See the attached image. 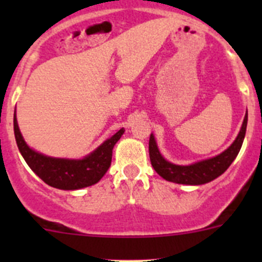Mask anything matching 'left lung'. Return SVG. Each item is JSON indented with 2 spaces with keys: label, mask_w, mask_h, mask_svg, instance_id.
<instances>
[{
  "label": "left lung",
  "mask_w": 262,
  "mask_h": 262,
  "mask_svg": "<svg viewBox=\"0 0 262 262\" xmlns=\"http://www.w3.org/2000/svg\"><path fill=\"white\" fill-rule=\"evenodd\" d=\"M246 128H247V113H246L244 123H242L241 130H239L238 136L234 139L233 143L227 148L224 152L221 155L215 156V157L208 158V160L199 161L192 165L189 166H180L173 165V163L168 162L158 150L157 143L150 134L149 137V158L150 163H152L153 168L156 172L163 178L165 180L176 182V184H185V185H203L210 182L218 176H221L227 168L231 166L234 158L238 155L239 149H241L242 143H244Z\"/></svg>",
  "instance_id": "8db88e82"
}]
</instances>
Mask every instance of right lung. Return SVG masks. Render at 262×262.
Wrapping results in <instances>:
<instances>
[{
	"instance_id": "1",
	"label": "right lung",
	"mask_w": 262,
	"mask_h": 262,
	"mask_svg": "<svg viewBox=\"0 0 262 262\" xmlns=\"http://www.w3.org/2000/svg\"><path fill=\"white\" fill-rule=\"evenodd\" d=\"M14 132L18 150L29 167L49 186L60 190H77L91 186L101 180L112 165L113 148L123 136L124 128L106 139L94 152L82 160L54 158L31 149L24 141L17 125L16 112L14 115Z\"/></svg>"
}]
</instances>
